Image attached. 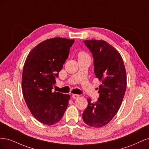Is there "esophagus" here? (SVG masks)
Here are the masks:
<instances>
[{
	"label": "esophagus",
	"mask_w": 149,
	"mask_h": 149,
	"mask_svg": "<svg viewBox=\"0 0 149 149\" xmlns=\"http://www.w3.org/2000/svg\"><path fill=\"white\" fill-rule=\"evenodd\" d=\"M72 97H73V99H78L79 97V95L78 94H73V95H72Z\"/></svg>",
	"instance_id": "34e87169"
}]
</instances>
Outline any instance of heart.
<instances>
[{
  "label": "heart",
  "instance_id": "obj_1",
  "mask_svg": "<svg viewBox=\"0 0 149 149\" xmlns=\"http://www.w3.org/2000/svg\"><path fill=\"white\" fill-rule=\"evenodd\" d=\"M78 58L79 59H89L90 60V57L87 53L85 52H80L78 53Z\"/></svg>",
  "mask_w": 149,
  "mask_h": 149
}]
</instances>
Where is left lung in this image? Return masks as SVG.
Returning a JSON list of instances; mask_svg holds the SVG:
<instances>
[{"label":"left lung","mask_w":149,"mask_h":149,"mask_svg":"<svg viewBox=\"0 0 149 149\" xmlns=\"http://www.w3.org/2000/svg\"><path fill=\"white\" fill-rule=\"evenodd\" d=\"M93 53L94 73L101 81L100 97L95 102L88 98L83 113L84 123L92 127H101L118 112L125 94L127 77L124 61L117 49L102 40H84Z\"/></svg>","instance_id":"1"}]
</instances>
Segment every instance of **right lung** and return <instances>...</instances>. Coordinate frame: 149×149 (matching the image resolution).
Masks as SVG:
<instances>
[{"instance_id": "add662e5", "label": "right lung", "mask_w": 149, "mask_h": 149, "mask_svg": "<svg viewBox=\"0 0 149 149\" xmlns=\"http://www.w3.org/2000/svg\"><path fill=\"white\" fill-rule=\"evenodd\" d=\"M74 42V40L65 38L48 39L33 48L26 57L22 93L31 114L44 124L59 122L68 105L69 94L52 90Z\"/></svg>"}]
</instances>
